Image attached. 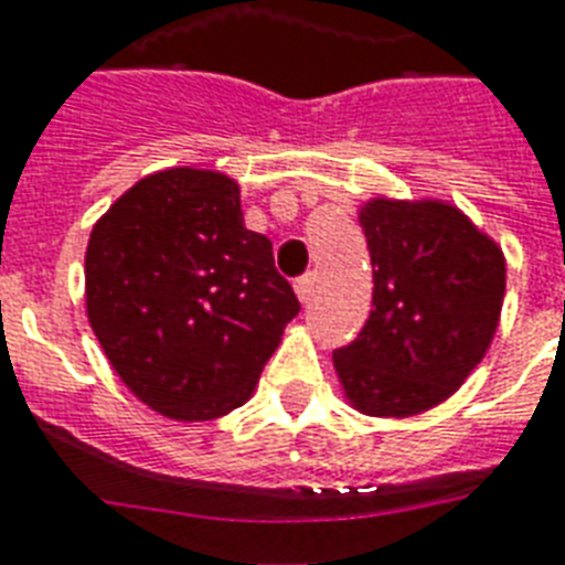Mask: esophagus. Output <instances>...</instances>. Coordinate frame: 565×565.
<instances>
[{
  "instance_id": "1",
  "label": "esophagus",
  "mask_w": 565,
  "mask_h": 565,
  "mask_svg": "<svg viewBox=\"0 0 565 565\" xmlns=\"http://www.w3.org/2000/svg\"><path fill=\"white\" fill-rule=\"evenodd\" d=\"M311 286H315V277H311V274H306V277H300L295 282V291L297 297H300V303H309L311 300Z\"/></svg>"
}]
</instances>
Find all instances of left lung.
<instances>
[{"label": "left lung", "mask_w": 565, "mask_h": 565, "mask_svg": "<svg viewBox=\"0 0 565 565\" xmlns=\"http://www.w3.org/2000/svg\"><path fill=\"white\" fill-rule=\"evenodd\" d=\"M359 221L373 309L332 364L355 411L417 417L446 403L493 344L508 265L499 242L440 198H370Z\"/></svg>", "instance_id": "1"}]
</instances>
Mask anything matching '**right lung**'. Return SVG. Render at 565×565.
Wrapping results in <instances>:
<instances>
[{
	"label": "right lung",
	"mask_w": 565,
	"mask_h": 565,
	"mask_svg": "<svg viewBox=\"0 0 565 565\" xmlns=\"http://www.w3.org/2000/svg\"><path fill=\"white\" fill-rule=\"evenodd\" d=\"M84 297L116 376L178 423L245 405L300 311L236 180L195 166L137 180L93 224Z\"/></svg>",
	"instance_id": "right-lung-1"
}]
</instances>
